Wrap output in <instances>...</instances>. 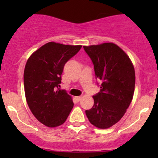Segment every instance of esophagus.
Instances as JSON below:
<instances>
[{
	"mask_svg": "<svg viewBox=\"0 0 158 158\" xmlns=\"http://www.w3.org/2000/svg\"><path fill=\"white\" fill-rule=\"evenodd\" d=\"M81 98H82V97H81V96H76V97H75V99L76 100V102H79V101H80Z\"/></svg>",
	"mask_w": 158,
	"mask_h": 158,
	"instance_id": "34e87169",
	"label": "esophagus"
}]
</instances>
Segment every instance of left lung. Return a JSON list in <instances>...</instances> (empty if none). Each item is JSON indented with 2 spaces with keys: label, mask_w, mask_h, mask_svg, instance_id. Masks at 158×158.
Here are the masks:
<instances>
[{
  "label": "left lung",
  "mask_w": 158,
  "mask_h": 158,
  "mask_svg": "<svg viewBox=\"0 0 158 158\" xmlns=\"http://www.w3.org/2000/svg\"><path fill=\"white\" fill-rule=\"evenodd\" d=\"M94 65L100 92L93 95L92 108L85 111L92 125L109 128L123 117L133 98L134 66L128 56L112 43L83 47Z\"/></svg>",
  "instance_id": "8db88e82"
}]
</instances>
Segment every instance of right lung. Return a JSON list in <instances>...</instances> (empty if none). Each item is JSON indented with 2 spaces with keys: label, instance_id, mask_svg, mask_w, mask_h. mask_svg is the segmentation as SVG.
Segmentation results:
<instances>
[{
  "label": "right lung",
  "instance_id": "obj_1",
  "mask_svg": "<svg viewBox=\"0 0 158 158\" xmlns=\"http://www.w3.org/2000/svg\"><path fill=\"white\" fill-rule=\"evenodd\" d=\"M82 46L49 42L35 51L28 59L23 73L25 96L36 118L49 128L66 122L73 102L65 90L60 89L61 75L68 60Z\"/></svg>",
  "mask_w": 158,
  "mask_h": 158
}]
</instances>
